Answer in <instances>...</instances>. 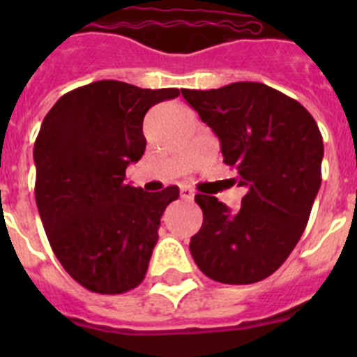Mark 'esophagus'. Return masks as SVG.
Listing matches in <instances>:
<instances>
[{
  "mask_svg": "<svg viewBox=\"0 0 357 357\" xmlns=\"http://www.w3.org/2000/svg\"><path fill=\"white\" fill-rule=\"evenodd\" d=\"M179 195H181V199H185V200H193V197H195V193H193L192 188H188V186H185V188H181V192H179Z\"/></svg>",
  "mask_w": 357,
  "mask_h": 357,
  "instance_id": "esophagus-1",
  "label": "esophagus"
}]
</instances>
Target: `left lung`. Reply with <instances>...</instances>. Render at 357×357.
Segmentation results:
<instances>
[{"instance_id": "left-lung-1", "label": "left lung", "mask_w": 357, "mask_h": 357, "mask_svg": "<svg viewBox=\"0 0 357 357\" xmlns=\"http://www.w3.org/2000/svg\"><path fill=\"white\" fill-rule=\"evenodd\" d=\"M186 102L221 142L222 162L245 186L240 211L195 195L204 222L190 240L205 276L250 285L276 271L301 240L321 186L323 138L297 100L261 82L183 89Z\"/></svg>"}]
</instances>
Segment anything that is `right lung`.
Returning <instances> with one entry per match:
<instances>
[{
  "label": "right lung",
  "instance_id": "1",
  "mask_svg": "<svg viewBox=\"0 0 357 357\" xmlns=\"http://www.w3.org/2000/svg\"><path fill=\"white\" fill-rule=\"evenodd\" d=\"M179 89L96 81L66 93L34 143V195L63 269L84 289L117 295L143 282L165 207L178 186L149 193L126 185L145 153V114Z\"/></svg>",
  "mask_w": 357,
  "mask_h": 357
}]
</instances>
